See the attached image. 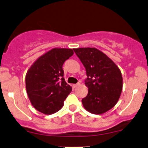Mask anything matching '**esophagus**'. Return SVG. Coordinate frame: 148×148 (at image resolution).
<instances>
[{"mask_svg": "<svg viewBox=\"0 0 148 148\" xmlns=\"http://www.w3.org/2000/svg\"><path fill=\"white\" fill-rule=\"evenodd\" d=\"M80 85V83H78L77 84H74V85H73V87L74 88H76L78 87V86H79Z\"/></svg>", "mask_w": 148, "mask_h": 148, "instance_id": "esophagus-1", "label": "esophagus"}]
</instances>
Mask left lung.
Here are the masks:
<instances>
[{"instance_id": "obj_1", "label": "left lung", "mask_w": 148, "mask_h": 148, "mask_svg": "<svg viewBox=\"0 0 148 148\" xmlns=\"http://www.w3.org/2000/svg\"><path fill=\"white\" fill-rule=\"evenodd\" d=\"M85 68L88 93L82 99L84 108L93 114L106 113L118 102L122 91L121 71L105 54L95 48L74 49Z\"/></svg>"}]
</instances>
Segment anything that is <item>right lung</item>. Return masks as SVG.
<instances>
[{
    "label": "right lung",
    "mask_w": 148,
    "mask_h": 148,
    "mask_svg": "<svg viewBox=\"0 0 148 148\" xmlns=\"http://www.w3.org/2000/svg\"><path fill=\"white\" fill-rule=\"evenodd\" d=\"M74 54L70 48H55L41 56L26 74V89L31 104L41 113L59 111L72 91L63 78V65Z\"/></svg>",
    "instance_id": "right-lung-1"
}]
</instances>
